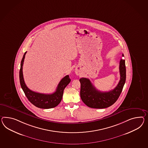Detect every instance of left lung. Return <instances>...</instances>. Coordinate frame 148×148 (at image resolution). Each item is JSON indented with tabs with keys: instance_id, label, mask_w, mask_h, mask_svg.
Returning a JSON list of instances; mask_svg holds the SVG:
<instances>
[{
	"instance_id": "1",
	"label": "left lung",
	"mask_w": 148,
	"mask_h": 148,
	"mask_svg": "<svg viewBox=\"0 0 148 148\" xmlns=\"http://www.w3.org/2000/svg\"><path fill=\"white\" fill-rule=\"evenodd\" d=\"M122 57H124L122 54ZM120 80L113 90L108 92L99 91L92 85L89 79L82 78L80 83V98L86 106L93 108H105L114 104L121 93L126 79L125 61H120Z\"/></svg>"
}]
</instances>
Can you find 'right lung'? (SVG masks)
Returning <instances> with one entry per match:
<instances>
[{
  "instance_id": "1",
  "label": "right lung",
  "mask_w": 148,
  "mask_h": 148,
  "mask_svg": "<svg viewBox=\"0 0 148 148\" xmlns=\"http://www.w3.org/2000/svg\"><path fill=\"white\" fill-rule=\"evenodd\" d=\"M26 52H25L21 62L19 72V79L21 88L27 98L34 106L43 109H49L57 106L62 100L63 91L70 83L71 79L69 75L63 78L57 86L56 91L52 94H43L30 90L25 83L23 73V66Z\"/></svg>"
}]
</instances>
